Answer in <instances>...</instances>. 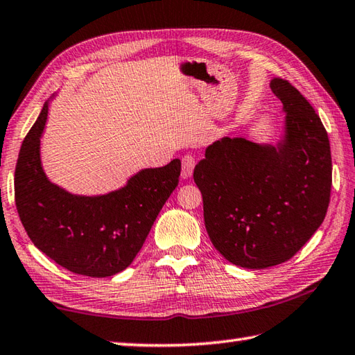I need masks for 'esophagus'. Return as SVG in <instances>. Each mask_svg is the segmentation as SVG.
Listing matches in <instances>:
<instances>
[{
	"mask_svg": "<svg viewBox=\"0 0 355 355\" xmlns=\"http://www.w3.org/2000/svg\"><path fill=\"white\" fill-rule=\"evenodd\" d=\"M196 168V158L192 155H184L182 158V178H189Z\"/></svg>",
	"mask_w": 355,
	"mask_h": 355,
	"instance_id": "34e87169",
	"label": "esophagus"
}]
</instances>
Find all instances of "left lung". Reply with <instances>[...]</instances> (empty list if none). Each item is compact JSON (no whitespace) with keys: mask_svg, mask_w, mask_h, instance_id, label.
<instances>
[{"mask_svg":"<svg viewBox=\"0 0 355 355\" xmlns=\"http://www.w3.org/2000/svg\"><path fill=\"white\" fill-rule=\"evenodd\" d=\"M270 89L283 104L275 144L225 137L193 169L206 231L232 265L265 269L294 257L323 223L329 206V138L309 101L288 81Z\"/></svg>","mask_w":355,"mask_h":355,"instance_id":"left-lung-1","label":"left lung"}]
</instances>
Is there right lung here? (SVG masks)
Segmentation results:
<instances>
[{
	"label": "right lung",
	"instance_id": "obj_1",
	"mask_svg": "<svg viewBox=\"0 0 355 355\" xmlns=\"http://www.w3.org/2000/svg\"><path fill=\"white\" fill-rule=\"evenodd\" d=\"M55 95L52 96V100ZM47 100L21 146L15 203L27 235L41 252L71 272L110 277L140 251L157 215L178 184L182 162L138 171L124 186L100 196H78L52 183L41 163Z\"/></svg>",
	"mask_w": 355,
	"mask_h": 355
}]
</instances>
